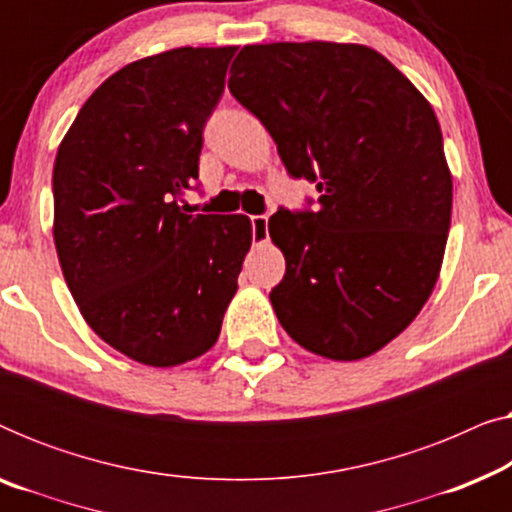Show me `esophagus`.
Segmentation results:
<instances>
[{"label":"esophagus","mask_w":512,"mask_h":512,"mask_svg":"<svg viewBox=\"0 0 512 512\" xmlns=\"http://www.w3.org/2000/svg\"><path fill=\"white\" fill-rule=\"evenodd\" d=\"M251 228H254V244L261 247V244H268L270 233H268V216H251Z\"/></svg>","instance_id":"1"}]
</instances>
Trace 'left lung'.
I'll use <instances>...</instances> for the list:
<instances>
[{"instance_id": "8db88e82", "label": "left lung", "mask_w": 512, "mask_h": 512, "mask_svg": "<svg viewBox=\"0 0 512 512\" xmlns=\"http://www.w3.org/2000/svg\"><path fill=\"white\" fill-rule=\"evenodd\" d=\"M230 93L265 125L293 177L317 181V212L270 216L284 279L279 324L307 352L359 361L429 300L452 216V172L429 100L363 44L244 46Z\"/></svg>"}]
</instances>
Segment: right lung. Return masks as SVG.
Segmentation results:
<instances>
[{
    "instance_id": "right-lung-1",
    "label": "right lung",
    "mask_w": 512,
    "mask_h": 512,
    "mask_svg": "<svg viewBox=\"0 0 512 512\" xmlns=\"http://www.w3.org/2000/svg\"><path fill=\"white\" fill-rule=\"evenodd\" d=\"M237 48H172L111 74L53 167V240L86 324L128 359L174 368L219 340L249 254L244 214H184L202 128Z\"/></svg>"
}]
</instances>
